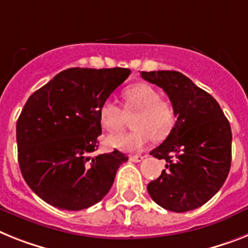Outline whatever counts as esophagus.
<instances>
[{
    "label": "esophagus",
    "mask_w": 248,
    "mask_h": 248,
    "mask_svg": "<svg viewBox=\"0 0 248 248\" xmlns=\"http://www.w3.org/2000/svg\"><path fill=\"white\" fill-rule=\"evenodd\" d=\"M130 160L131 161H135V163H140L143 160V156L141 155H131L130 156Z\"/></svg>",
    "instance_id": "obj_1"
}]
</instances>
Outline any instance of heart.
I'll list each match as a JSON object with an SVG mask.
<instances>
[{
	"instance_id": "obj_1",
	"label": "heart",
	"mask_w": 248,
	"mask_h": 248,
	"mask_svg": "<svg viewBox=\"0 0 248 248\" xmlns=\"http://www.w3.org/2000/svg\"><path fill=\"white\" fill-rule=\"evenodd\" d=\"M124 108L107 99L99 106L98 116L102 127L116 132L124 127L127 114H135L134 131L112 135L107 143L124 151H140L153 137L163 140L175 126V109L171 102L160 98V93L147 83H137L124 89Z\"/></svg>"
}]
</instances>
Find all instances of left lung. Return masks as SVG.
<instances>
[{"label": "left lung", "mask_w": 248, "mask_h": 248, "mask_svg": "<svg viewBox=\"0 0 248 248\" xmlns=\"http://www.w3.org/2000/svg\"><path fill=\"white\" fill-rule=\"evenodd\" d=\"M164 89L175 109L169 136L150 155L166 170L147 185L156 204L171 212L193 211L207 203L226 182L232 159V132L218 102L188 77L174 70L141 72Z\"/></svg>", "instance_id": "1"}]
</instances>
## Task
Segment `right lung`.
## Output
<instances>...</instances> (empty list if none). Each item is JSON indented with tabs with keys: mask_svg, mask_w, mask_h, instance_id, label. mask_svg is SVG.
Wrapping results in <instances>:
<instances>
[{
	"mask_svg": "<svg viewBox=\"0 0 248 248\" xmlns=\"http://www.w3.org/2000/svg\"><path fill=\"white\" fill-rule=\"evenodd\" d=\"M126 68H69L29 97L16 124L18 165L43 201L65 211L98 203L128 157L92 156L102 134L99 106L127 79Z\"/></svg>",
	"mask_w": 248,
	"mask_h": 248,
	"instance_id": "1",
	"label": "right lung"
}]
</instances>
